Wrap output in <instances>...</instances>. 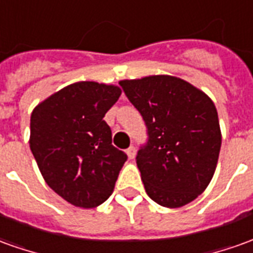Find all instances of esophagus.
Segmentation results:
<instances>
[{
    "label": "esophagus",
    "instance_id": "esophagus-1",
    "mask_svg": "<svg viewBox=\"0 0 253 253\" xmlns=\"http://www.w3.org/2000/svg\"><path fill=\"white\" fill-rule=\"evenodd\" d=\"M127 156H128V159H134L135 157V148L134 146H130V148H127Z\"/></svg>",
    "mask_w": 253,
    "mask_h": 253
}]
</instances>
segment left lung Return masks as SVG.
<instances>
[{
    "mask_svg": "<svg viewBox=\"0 0 253 253\" xmlns=\"http://www.w3.org/2000/svg\"><path fill=\"white\" fill-rule=\"evenodd\" d=\"M148 127L137 155L145 190L167 208L199 197L218 164L222 134L212 100L181 78L151 75L119 82Z\"/></svg>",
    "mask_w": 253,
    "mask_h": 253,
    "instance_id": "8db88e82",
    "label": "left lung"
}]
</instances>
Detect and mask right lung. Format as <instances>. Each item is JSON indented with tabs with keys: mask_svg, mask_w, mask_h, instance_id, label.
I'll return each instance as SVG.
<instances>
[{
	"mask_svg": "<svg viewBox=\"0 0 253 253\" xmlns=\"http://www.w3.org/2000/svg\"><path fill=\"white\" fill-rule=\"evenodd\" d=\"M121 94L115 84L77 82L33 109L30 149L49 188L72 206L96 208L114 192L127 156L104 116Z\"/></svg>",
	"mask_w": 253,
	"mask_h": 253,
	"instance_id": "right-lung-1",
	"label": "right lung"
}]
</instances>
